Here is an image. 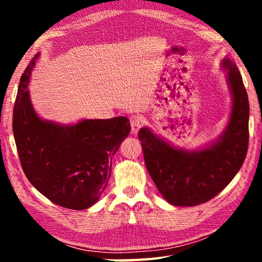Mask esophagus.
<instances>
[{"instance_id": "esophagus-1", "label": "esophagus", "mask_w": 262, "mask_h": 262, "mask_svg": "<svg viewBox=\"0 0 262 262\" xmlns=\"http://www.w3.org/2000/svg\"><path fill=\"white\" fill-rule=\"evenodd\" d=\"M130 126H132V134L136 135L139 133L140 128L142 127V121L139 117H132L130 118Z\"/></svg>"}]
</instances>
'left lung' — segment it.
I'll list each match as a JSON object with an SVG mask.
<instances>
[{
  "label": "left lung",
  "instance_id": "1",
  "mask_svg": "<svg viewBox=\"0 0 262 262\" xmlns=\"http://www.w3.org/2000/svg\"><path fill=\"white\" fill-rule=\"evenodd\" d=\"M222 67L228 70L232 111L229 125L216 142L188 151L174 148L147 127L139 132L149 174L163 198L173 206L193 207L211 200L227 187L245 161L250 118L247 92L232 60L224 57Z\"/></svg>",
  "mask_w": 262,
  "mask_h": 262
}]
</instances>
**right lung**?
Wrapping results in <instances>:
<instances>
[{
	"label": "right lung",
	"instance_id": "1",
	"mask_svg": "<svg viewBox=\"0 0 262 262\" xmlns=\"http://www.w3.org/2000/svg\"><path fill=\"white\" fill-rule=\"evenodd\" d=\"M39 54L20 77L12 130L23 171L55 205L82 210L99 200L112 171V157L129 135L126 117L85 119L75 125L42 120L30 100L28 84Z\"/></svg>",
	"mask_w": 262,
	"mask_h": 262
}]
</instances>
